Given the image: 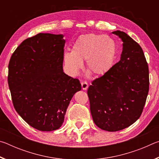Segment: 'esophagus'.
I'll use <instances>...</instances> for the list:
<instances>
[{
    "label": "esophagus",
    "instance_id": "obj_1",
    "mask_svg": "<svg viewBox=\"0 0 159 159\" xmlns=\"http://www.w3.org/2000/svg\"><path fill=\"white\" fill-rule=\"evenodd\" d=\"M81 87H82V89H83V90H87V88H88V83L85 82V81L82 82V83H81Z\"/></svg>",
    "mask_w": 159,
    "mask_h": 159
}]
</instances>
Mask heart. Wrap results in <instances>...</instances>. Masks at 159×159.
<instances>
[{
  "label": "heart",
  "instance_id": "1",
  "mask_svg": "<svg viewBox=\"0 0 159 159\" xmlns=\"http://www.w3.org/2000/svg\"><path fill=\"white\" fill-rule=\"evenodd\" d=\"M116 45L107 35L88 34L79 36L72 46L71 53H65L64 63L69 75L76 76L86 61V69L95 76L107 74L111 68Z\"/></svg>",
  "mask_w": 159,
  "mask_h": 159
}]
</instances>
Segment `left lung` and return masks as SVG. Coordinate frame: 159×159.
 Returning a JSON list of instances; mask_svg holds the SVG:
<instances>
[{
  "label": "left lung",
  "instance_id": "left-lung-1",
  "mask_svg": "<svg viewBox=\"0 0 159 159\" xmlns=\"http://www.w3.org/2000/svg\"><path fill=\"white\" fill-rule=\"evenodd\" d=\"M123 41L120 60L88 89L90 112L102 130L116 132L140 117L149 93V67L142 48L125 32L113 31Z\"/></svg>",
  "mask_w": 159,
  "mask_h": 159
}]
</instances>
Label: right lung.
I'll use <instances>...</instances> for the list:
<instances>
[{
  "label": "right lung",
  "mask_w": 159,
  "mask_h": 159,
  "mask_svg": "<svg viewBox=\"0 0 159 159\" xmlns=\"http://www.w3.org/2000/svg\"><path fill=\"white\" fill-rule=\"evenodd\" d=\"M62 34L40 33L24 41L8 65L9 88L16 111L41 131L60 128L79 79L64 73L65 40Z\"/></svg>",
  "instance_id": "1"
}]
</instances>
